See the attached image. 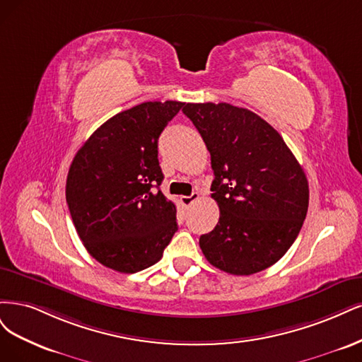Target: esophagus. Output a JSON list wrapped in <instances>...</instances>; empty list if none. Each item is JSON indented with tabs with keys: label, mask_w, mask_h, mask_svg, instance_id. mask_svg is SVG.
I'll return each instance as SVG.
<instances>
[{
	"label": "esophagus",
	"mask_w": 362,
	"mask_h": 362,
	"mask_svg": "<svg viewBox=\"0 0 362 362\" xmlns=\"http://www.w3.org/2000/svg\"><path fill=\"white\" fill-rule=\"evenodd\" d=\"M198 198H200V194L198 192H192L191 195H188V197H180V202H182V204L185 206V207H189L194 202H197Z\"/></svg>",
	"instance_id": "obj_1"
}]
</instances>
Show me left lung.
Returning a JSON list of instances; mask_svg holds the SVG:
<instances>
[{"label":"left lung","mask_w":362,"mask_h":362,"mask_svg":"<svg viewBox=\"0 0 362 362\" xmlns=\"http://www.w3.org/2000/svg\"><path fill=\"white\" fill-rule=\"evenodd\" d=\"M211 151L216 227L200 238L207 262L233 275L276 263L308 211V182L283 136L257 114L230 103H185Z\"/></svg>","instance_id":"obj_1"}]
</instances>
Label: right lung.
Masks as SVG:
<instances>
[{
	"mask_svg": "<svg viewBox=\"0 0 362 362\" xmlns=\"http://www.w3.org/2000/svg\"><path fill=\"white\" fill-rule=\"evenodd\" d=\"M183 102H144L115 114L78 150L66 202L93 259L122 274L160 260L177 231L176 206L159 186L158 138Z\"/></svg>",
	"mask_w": 362,
	"mask_h": 362,
	"instance_id": "right-lung-1",
	"label": "right lung"
}]
</instances>
